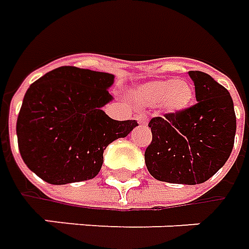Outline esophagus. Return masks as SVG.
Here are the masks:
<instances>
[{"label":"esophagus","instance_id":"esophagus-1","mask_svg":"<svg viewBox=\"0 0 249 249\" xmlns=\"http://www.w3.org/2000/svg\"><path fill=\"white\" fill-rule=\"evenodd\" d=\"M136 120H138L139 124H146V121H147V118L144 117L143 114H140V116H138V118H136Z\"/></svg>","mask_w":249,"mask_h":249}]
</instances>
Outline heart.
Masks as SVG:
<instances>
[{"label": "heart", "instance_id": "1", "mask_svg": "<svg viewBox=\"0 0 249 249\" xmlns=\"http://www.w3.org/2000/svg\"><path fill=\"white\" fill-rule=\"evenodd\" d=\"M132 98L142 107H158L169 114H178L188 107L194 89L187 80L160 79L143 83L132 89Z\"/></svg>", "mask_w": 249, "mask_h": 249}]
</instances>
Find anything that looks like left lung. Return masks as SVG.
<instances>
[{
	"instance_id": "obj_1",
	"label": "left lung",
	"mask_w": 249,
	"mask_h": 249,
	"mask_svg": "<svg viewBox=\"0 0 249 249\" xmlns=\"http://www.w3.org/2000/svg\"><path fill=\"white\" fill-rule=\"evenodd\" d=\"M197 102L178 114L148 123L153 140L144 160L160 181L195 185L207 181L231 157L236 114L229 91L200 71H189Z\"/></svg>"
}]
</instances>
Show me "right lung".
<instances>
[{
    "label": "right lung",
    "mask_w": 249,
    "mask_h": 249,
    "mask_svg": "<svg viewBox=\"0 0 249 249\" xmlns=\"http://www.w3.org/2000/svg\"><path fill=\"white\" fill-rule=\"evenodd\" d=\"M113 83L111 73L76 67L57 68L32 83L16 124L20 155L31 172L54 185L99 173L105 148L138 126L102 110L113 99Z\"/></svg>",
    "instance_id": "1"
}]
</instances>
